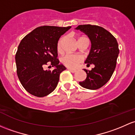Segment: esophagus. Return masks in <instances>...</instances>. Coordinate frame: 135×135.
<instances>
[{
  "instance_id": "obj_1",
  "label": "esophagus",
  "mask_w": 135,
  "mask_h": 135,
  "mask_svg": "<svg viewBox=\"0 0 135 135\" xmlns=\"http://www.w3.org/2000/svg\"><path fill=\"white\" fill-rule=\"evenodd\" d=\"M69 70L70 71V72H72V73H75V72H76V70H72V69H69Z\"/></svg>"
}]
</instances>
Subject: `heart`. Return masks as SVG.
Segmentation results:
<instances>
[{"label":"heart","instance_id":"obj_1","mask_svg":"<svg viewBox=\"0 0 135 135\" xmlns=\"http://www.w3.org/2000/svg\"><path fill=\"white\" fill-rule=\"evenodd\" d=\"M84 37H82L81 38H83ZM63 41V38L59 41L58 44H57V49L59 51H60L61 49V43ZM83 57L79 55H75V54H65L61 57V61L62 63L65 65L67 67L70 68V69H75L76 68L79 63L82 61Z\"/></svg>","mask_w":135,"mask_h":135}]
</instances>
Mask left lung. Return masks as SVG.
<instances>
[{
    "label": "left lung",
    "instance_id": "8db88e82",
    "mask_svg": "<svg viewBox=\"0 0 135 135\" xmlns=\"http://www.w3.org/2000/svg\"><path fill=\"white\" fill-rule=\"evenodd\" d=\"M75 29L89 37L91 49L84 63L87 66L94 65L91 70L84 69L86 78L80 81L79 84L86 89H99L109 81L116 67L119 54L117 41L110 32L100 26L79 25Z\"/></svg>",
    "mask_w": 135,
    "mask_h": 135
}]
</instances>
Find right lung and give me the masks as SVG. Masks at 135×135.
Wrapping results in <instances>:
<instances>
[{
  "label": "right lung",
  "instance_id": "add662e5",
  "mask_svg": "<svg viewBox=\"0 0 135 135\" xmlns=\"http://www.w3.org/2000/svg\"><path fill=\"white\" fill-rule=\"evenodd\" d=\"M70 28L41 26L20 41L15 56L17 75L29 94L42 97L55 90L60 74L66 69L57 59V42L61 36ZM48 62L55 66L52 71L43 69Z\"/></svg>",
  "mask_w": 135,
  "mask_h": 135
}]
</instances>
